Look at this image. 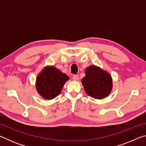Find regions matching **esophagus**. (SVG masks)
Instances as JSON below:
<instances>
[{"instance_id":"esophagus-1","label":"esophagus","mask_w":146,"mask_h":146,"mask_svg":"<svg viewBox=\"0 0 146 146\" xmlns=\"http://www.w3.org/2000/svg\"><path fill=\"white\" fill-rule=\"evenodd\" d=\"M72 77H73V79L74 80H76H76H78V76L77 75H74L72 76Z\"/></svg>"}]
</instances>
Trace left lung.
<instances>
[{
  "mask_svg": "<svg viewBox=\"0 0 146 146\" xmlns=\"http://www.w3.org/2000/svg\"><path fill=\"white\" fill-rule=\"evenodd\" d=\"M85 74L82 84L89 96L96 99H102L111 92L112 77L108 71L93 65L86 69Z\"/></svg>",
  "mask_w": 146,
  "mask_h": 146,
  "instance_id": "obj_1",
  "label": "left lung"
}]
</instances>
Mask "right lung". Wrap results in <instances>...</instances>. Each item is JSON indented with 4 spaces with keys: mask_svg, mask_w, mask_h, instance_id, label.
<instances>
[{
    "mask_svg": "<svg viewBox=\"0 0 146 146\" xmlns=\"http://www.w3.org/2000/svg\"><path fill=\"white\" fill-rule=\"evenodd\" d=\"M69 77L54 66H46L37 75L35 86L38 93L47 100L55 98L60 93Z\"/></svg>",
    "mask_w": 146,
    "mask_h": 146,
    "instance_id": "1",
    "label": "right lung"
}]
</instances>
